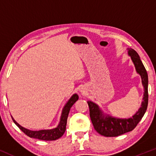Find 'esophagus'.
<instances>
[{
  "mask_svg": "<svg viewBox=\"0 0 156 156\" xmlns=\"http://www.w3.org/2000/svg\"><path fill=\"white\" fill-rule=\"evenodd\" d=\"M81 92H82V93H83V94H84V91H83V90H81Z\"/></svg>",
  "mask_w": 156,
  "mask_h": 156,
  "instance_id": "34e87169",
  "label": "esophagus"
}]
</instances>
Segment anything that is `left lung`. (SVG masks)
I'll use <instances>...</instances> for the list:
<instances>
[{
    "mask_svg": "<svg viewBox=\"0 0 156 156\" xmlns=\"http://www.w3.org/2000/svg\"><path fill=\"white\" fill-rule=\"evenodd\" d=\"M128 55L135 66L136 71L140 76L142 84L144 87L143 98L141 106L138 112L129 118H119L113 117L104 113L100 107L95 102L89 100V115L95 130L100 135L105 137H116L127 132L131 131L136 127L146 112L148 105V75L145 67L140 58L139 55L135 50L127 48Z\"/></svg>",
    "mask_w": 156,
    "mask_h": 156,
    "instance_id": "8db88e82",
    "label": "left lung"
}]
</instances>
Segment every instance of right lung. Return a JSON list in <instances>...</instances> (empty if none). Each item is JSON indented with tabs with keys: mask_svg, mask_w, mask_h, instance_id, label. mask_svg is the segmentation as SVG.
<instances>
[{
	"mask_svg": "<svg viewBox=\"0 0 156 156\" xmlns=\"http://www.w3.org/2000/svg\"><path fill=\"white\" fill-rule=\"evenodd\" d=\"M78 100V96L77 94H73L72 97L69 99L67 103L65 104L62 110V113L60 118V122L56 128L51 129H42V130L38 131H32L30 130V129H26L20 125L12 116V120L16 125L19 127L20 130L22 131L23 133H25L27 136L30 137V138L39 139L42 140L46 141L56 140L60 138V137H62L63 136V134H64L66 130V125H67V118L70 109L71 107L73 106V105Z\"/></svg>",
	"mask_w": 156,
	"mask_h": 156,
	"instance_id": "1",
	"label": "right lung"
}]
</instances>
